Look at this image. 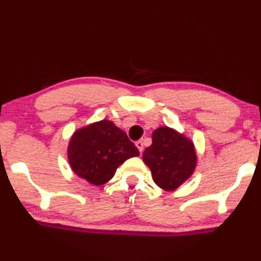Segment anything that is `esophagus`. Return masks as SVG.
Wrapping results in <instances>:
<instances>
[{
    "label": "esophagus",
    "mask_w": 261,
    "mask_h": 261,
    "mask_svg": "<svg viewBox=\"0 0 261 261\" xmlns=\"http://www.w3.org/2000/svg\"><path fill=\"white\" fill-rule=\"evenodd\" d=\"M136 146H137V148L139 149V152L141 153L144 151V143L141 140H138V141H136Z\"/></svg>",
    "instance_id": "34e87169"
}]
</instances>
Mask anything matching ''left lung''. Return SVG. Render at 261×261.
<instances>
[{"instance_id":"obj_1","label":"left lung","mask_w":261,"mask_h":261,"mask_svg":"<svg viewBox=\"0 0 261 261\" xmlns=\"http://www.w3.org/2000/svg\"><path fill=\"white\" fill-rule=\"evenodd\" d=\"M143 160L151 169L158 187L173 191L192 175L197 163L193 143L167 126L154 130L152 145L145 149Z\"/></svg>"}]
</instances>
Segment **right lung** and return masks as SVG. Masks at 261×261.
<instances>
[{
  "instance_id": "add662e5",
  "label": "right lung",
  "mask_w": 261,
  "mask_h": 261,
  "mask_svg": "<svg viewBox=\"0 0 261 261\" xmlns=\"http://www.w3.org/2000/svg\"><path fill=\"white\" fill-rule=\"evenodd\" d=\"M139 151L112 121H100L74 132L68 147L72 170L88 183L102 185L127 159Z\"/></svg>"
}]
</instances>
